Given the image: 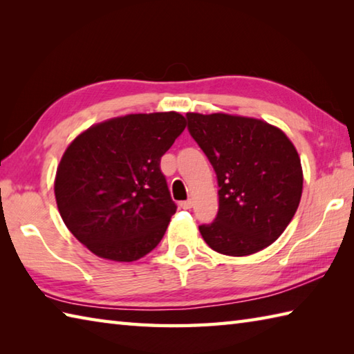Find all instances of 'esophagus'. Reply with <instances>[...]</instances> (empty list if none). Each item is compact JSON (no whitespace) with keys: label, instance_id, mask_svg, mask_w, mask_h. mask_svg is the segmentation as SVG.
Returning <instances> with one entry per match:
<instances>
[{"label":"esophagus","instance_id":"esophagus-1","mask_svg":"<svg viewBox=\"0 0 354 354\" xmlns=\"http://www.w3.org/2000/svg\"><path fill=\"white\" fill-rule=\"evenodd\" d=\"M192 205H193V201H192V199H187V201L179 202V207L184 208V209H189V208H192Z\"/></svg>","mask_w":354,"mask_h":354}]
</instances>
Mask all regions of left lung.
<instances>
[{
    "label": "left lung",
    "mask_w": 354,
    "mask_h": 354,
    "mask_svg": "<svg viewBox=\"0 0 354 354\" xmlns=\"http://www.w3.org/2000/svg\"><path fill=\"white\" fill-rule=\"evenodd\" d=\"M189 132L212 162L219 209L199 227L212 250L242 257L281 236L299 205L303 170L297 149L278 127L228 114H187Z\"/></svg>",
    "instance_id": "obj_1"
}]
</instances>
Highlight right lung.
<instances>
[{
	"instance_id": "right-lung-1",
	"label": "right lung",
	"mask_w": 354,
	"mask_h": 354,
	"mask_svg": "<svg viewBox=\"0 0 354 354\" xmlns=\"http://www.w3.org/2000/svg\"><path fill=\"white\" fill-rule=\"evenodd\" d=\"M184 129L178 112L131 114L91 126L65 150L57 208L89 251L133 261L161 242L176 204L160 162Z\"/></svg>"
}]
</instances>
